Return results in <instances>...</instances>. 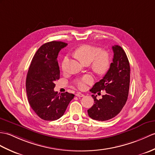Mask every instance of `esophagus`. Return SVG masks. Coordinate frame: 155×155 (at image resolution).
Returning <instances> with one entry per match:
<instances>
[{"label":"esophagus","mask_w":155,"mask_h":155,"mask_svg":"<svg viewBox=\"0 0 155 155\" xmlns=\"http://www.w3.org/2000/svg\"><path fill=\"white\" fill-rule=\"evenodd\" d=\"M76 96L77 97H83V96H84V94H82V93H81V92H78L76 94Z\"/></svg>","instance_id":"34e87169"}]
</instances>
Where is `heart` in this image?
<instances>
[{"label":"heart","mask_w":155,"mask_h":155,"mask_svg":"<svg viewBox=\"0 0 155 155\" xmlns=\"http://www.w3.org/2000/svg\"><path fill=\"white\" fill-rule=\"evenodd\" d=\"M74 55L78 59L84 64L91 63V67L96 73L102 74L108 70L110 66V57L109 54L105 51L96 47L83 45L79 47L74 51ZM69 61V57L65 56L61 63V69L63 72L66 71V65ZM92 77L91 75H85L74 81V84L78 88L85 89L86 84L93 82Z\"/></svg>","instance_id":"heart-1"}]
</instances>
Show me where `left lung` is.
Returning <instances> with one entry per match:
<instances>
[{"mask_svg": "<svg viewBox=\"0 0 155 155\" xmlns=\"http://www.w3.org/2000/svg\"><path fill=\"white\" fill-rule=\"evenodd\" d=\"M114 58L105 76L93 86L91 91L96 94L106 91L102 98L92 94L94 105L88 110L93 120L106 121L116 117L127 102L130 82V66L126 53L121 47L112 46ZM100 93V92H98Z\"/></svg>", "mask_w": 155, "mask_h": 155, "instance_id": "obj_1", "label": "left lung"}]
</instances>
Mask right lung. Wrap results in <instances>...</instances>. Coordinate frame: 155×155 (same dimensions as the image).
Masks as SVG:
<instances>
[{
    "label": "right lung",
    "mask_w": 155,
    "mask_h": 155,
    "mask_svg": "<svg viewBox=\"0 0 155 155\" xmlns=\"http://www.w3.org/2000/svg\"><path fill=\"white\" fill-rule=\"evenodd\" d=\"M67 45L56 41L42 45L34 55L28 72L26 88L28 102L44 120L54 121L63 116L74 96L67 92L59 94L54 91L55 82L60 78L57 56Z\"/></svg>",
    "instance_id": "1"
}]
</instances>
